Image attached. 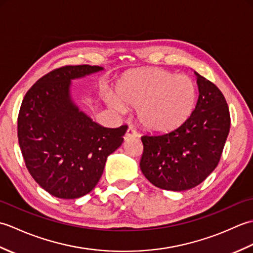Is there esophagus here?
<instances>
[{
    "instance_id": "esophagus-1",
    "label": "esophagus",
    "mask_w": 253,
    "mask_h": 253,
    "mask_svg": "<svg viewBox=\"0 0 253 253\" xmlns=\"http://www.w3.org/2000/svg\"><path fill=\"white\" fill-rule=\"evenodd\" d=\"M137 137H138V132L135 129H133V128L129 127L127 129L125 136H124V139H125V140H129V139H133V138H137Z\"/></svg>"
}]
</instances>
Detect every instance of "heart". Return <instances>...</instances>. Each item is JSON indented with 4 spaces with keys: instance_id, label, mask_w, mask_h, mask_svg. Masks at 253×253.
<instances>
[{
    "instance_id": "heart-1",
    "label": "heart",
    "mask_w": 253,
    "mask_h": 253,
    "mask_svg": "<svg viewBox=\"0 0 253 253\" xmlns=\"http://www.w3.org/2000/svg\"><path fill=\"white\" fill-rule=\"evenodd\" d=\"M107 96L113 110L137 109L140 125L149 132L168 133L189 120L197 102V89L185 75H174L160 67H143L127 73Z\"/></svg>"
}]
</instances>
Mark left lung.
Here are the masks:
<instances>
[{"label":"left lung","mask_w":253,"mask_h":253,"mask_svg":"<svg viewBox=\"0 0 253 253\" xmlns=\"http://www.w3.org/2000/svg\"><path fill=\"white\" fill-rule=\"evenodd\" d=\"M199 96L184 125L168 133L141 137L140 169L155 187L191 189L215 169L229 132V110L215 84L197 72Z\"/></svg>","instance_id":"left-lung-1"}]
</instances>
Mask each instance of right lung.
<instances>
[{"mask_svg": "<svg viewBox=\"0 0 253 253\" xmlns=\"http://www.w3.org/2000/svg\"><path fill=\"white\" fill-rule=\"evenodd\" d=\"M104 71L64 66L40 78L26 93L18 115V141L27 169L50 195L77 199L98 184L107 157L122 146L127 126L92 121L73 99V80Z\"/></svg>", "mask_w": 253, "mask_h": 253, "instance_id": "1", "label": "right lung"}]
</instances>
